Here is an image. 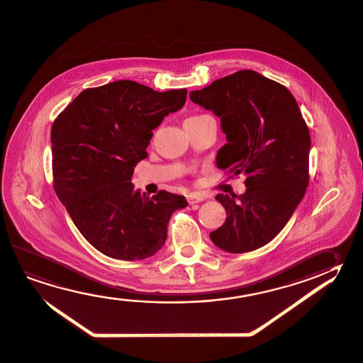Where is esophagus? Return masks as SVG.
Segmentation results:
<instances>
[{
	"label": "esophagus",
	"mask_w": 363,
	"mask_h": 363,
	"mask_svg": "<svg viewBox=\"0 0 363 363\" xmlns=\"http://www.w3.org/2000/svg\"><path fill=\"white\" fill-rule=\"evenodd\" d=\"M186 201L189 204H194V203H199L204 201V197H203L202 194H199V193H189L188 196H186Z\"/></svg>",
	"instance_id": "obj_1"
}]
</instances>
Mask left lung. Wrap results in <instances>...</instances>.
<instances>
[{"instance_id": "obj_1", "label": "left lung", "mask_w": 363, "mask_h": 363, "mask_svg": "<svg viewBox=\"0 0 363 363\" xmlns=\"http://www.w3.org/2000/svg\"><path fill=\"white\" fill-rule=\"evenodd\" d=\"M191 100L221 121L228 143L217 167L246 177L244 194L216 196L226 221L209 238L233 254L262 247L286 226L308 188L310 133L298 104L287 87L252 69L191 91Z\"/></svg>"}]
</instances>
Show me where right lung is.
Returning <instances> with one entry per match:
<instances>
[{
  "label": "right lung",
  "instance_id": "add662e5",
  "mask_svg": "<svg viewBox=\"0 0 363 363\" xmlns=\"http://www.w3.org/2000/svg\"><path fill=\"white\" fill-rule=\"evenodd\" d=\"M186 92L114 81L84 90L55 118V194L82 236L111 258L154 255L165 244L172 213L188 206L185 197L166 191L150 198L130 182L147 157L152 129L184 106Z\"/></svg>",
  "mask_w": 363,
  "mask_h": 363
}]
</instances>
